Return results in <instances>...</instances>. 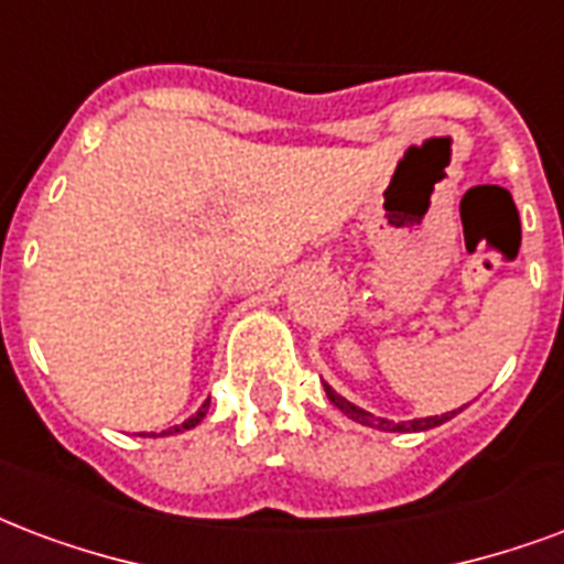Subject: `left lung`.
Wrapping results in <instances>:
<instances>
[{
  "instance_id": "1",
  "label": "left lung",
  "mask_w": 564,
  "mask_h": 564,
  "mask_svg": "<svg viewBox=\"0 0 564 564\" xmlns=\"http://www.w3.org/2000/svg\"><path fill=\"white\" fill-rule=\"evenodd\" d=\"M325 393H328V399L334 402V408H339L349 420H355V423L360 425H369V429H381V432H425V429H435V425L453 420V416L462 411V408H458V411H449V414L441 416H423V420H408V423H390V420H381V416L369 414L364 408L351 405L349 399H343L339 393H334L328 384H325Z\"/></svg>"
}]
</instances>
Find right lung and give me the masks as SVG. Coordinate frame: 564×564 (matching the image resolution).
Wrapping results in <instances>:
<instances>
[{
    "label": "right lung",
    "instance_id": "right-lung-1",
    "mask_svg": "<svg viewBox=\"0 0 564 564\" xmlns=\"http://www.w3.org/2000/svg\"><path fill=\"white\" fill-rule=\"evenodd\" d=\"M206 405H209V402H204V408H200V411H197L195 416H188L186 423L174 425V429H167V432H162V435H177V432H183V429H195V425L200 423V420H204V414H206ZM150 437H156V435H150Z\"/></svg>",
    "mask_w": 564,
    "mask_h": 564
}]
</instances>
